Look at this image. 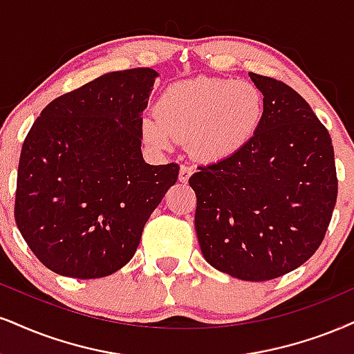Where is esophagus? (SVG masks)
I'll return each mask as SVG.
<instances>
[{"instance_id": "obj_1", "label": "esophagus", "mask_w": 354, "mask_h": 354, "mask_svg": "<svg viewBox=\"0 0 354 354\" xmlns=\"http://www.w3.org/2000/svg\"><path fill=\"white\" fill-rule=\"evenodd\" d=\"M192 174H194V167H190V165H180V172H178V180H180L182 184H187Z\"/></svg>"}]
</instances>
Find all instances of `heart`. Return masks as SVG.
I'll return each mask as SVG.
<instances>
[{"instance_id": "obj_1", "label": "heart", "mask_w": 354, "mask_h": 354, "mask_svg": "<svg viewBox=\"0 0 354 354\" xmlns=\"http://www.w3.org/2000/svg\"><path fill=\"white\" fill-rule=\"evenodd\" d=\"M263 113V95L251 82L202 77L167 86L156 116H144L142 133L159 149L189 139L195 156L221 160L254 138Z\"/></svg>"}]
</instances>
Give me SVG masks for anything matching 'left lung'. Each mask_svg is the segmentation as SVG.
<instances>
[{
    "label": "left lung",
    "instance_id": "left-lung-1",
    "mask_svg": "<svg viewBox=\"0 0 354 354\" xmlns=\"http://www.w3.org/2000/svg\"><path fill=\"white\" fill-rule=\"evenodd\" d=\"M263 93L259 129L241 151L189 178L207 263L241 281L297 269L324 241L338 195L333 144L310 104L283 82L250 72Z\"/></svg>",
    "mask_w": 354,
    "mask_h": 354
}]
</instances>
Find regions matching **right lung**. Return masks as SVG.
<instances>
[{"label": "right lung", "instance_id": "add662e5", "mask_svg": "<svg viewBox=\"0 0 354 354\" xmlns=\"http://www.w3.org/2000/svg\"><path fill=\"white\" fill-rule=\"evenodd\" d=\"M159 75L110 72L52 100L24 139L15 218L47 269L75 279L116 272L177 182L178 165L146 164L142 111Z\"/></svg>", "mask_w": 354, "mask_h": 354}]
</instances>
